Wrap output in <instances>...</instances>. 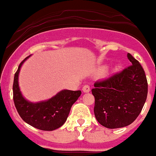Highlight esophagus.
Returning <instances> with one entry per match:
<instances>
[{
	"mask_svg": "<svg viewBox=\"0 0 156 156\" xmlns=\"http://www.w3.org/2000/svg\"><path fill=\"white\" fill-rule=\"evenodd\" d=\"M82 90L84 93H89L90 92V87L88 85H84L83 88H82Z\"/></svg>",
	"mask_w": 156,
	"mask_h": 156,
	"instance_id": "34e87169",
	"label": "esophagus"
}]
</instances>
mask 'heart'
<instances>
[{
    "instance_id": "heart-1",
    "label": "heart",
    "mask_w": 156,
    "mask_h": 156,
    "mask_svg": "<svg viewBox=\"0 0 156 156\" xmlns=\"http://www.w3.org/2000/svg\"><path fill=\"white\" fill-rule=\"evenodd\" d=\"M120 65H117L115 67V68H114V69H113V71H114V72H118V71L120 70Z\"/></svg>"
}]
</instances>
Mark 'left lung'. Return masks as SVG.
<instances>
[{"label":"left lung","instance_id":"1","mask_svg":"<svg viewBox=\"0 0 156 156\" xmlns=\"http://www.w3.org/2000/svg\"><path fill=\"white\" fill-rule=\"evenodd\" d=\"M131 65L109 79L94 84V114L109 129L125 127L141 113L147 97V80L141 64L131 55Z\"/></svg>","mask_w":156,"mask_h":156}]
</instances>
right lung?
<instances>
[{"label": "right lung", "instance_id": "add662e5", "mask_svg": "<svg viewBox=\"0 0 156 156\" xmlns=\"http://www.w3.org/2000/svg\"><path fill=\"white\" fill-rule=\"evenodd\" d=\"M30 55L20 63L14 75L13 85V101L22 120L34 128L42 130H54L64 124L72 105L81 94V91L63 89L46 101L31 102L23 97L20 90L18 76L22 64Z\"/></svg>", "mask_w": 156, "mask_h": 156}]
</instances>
